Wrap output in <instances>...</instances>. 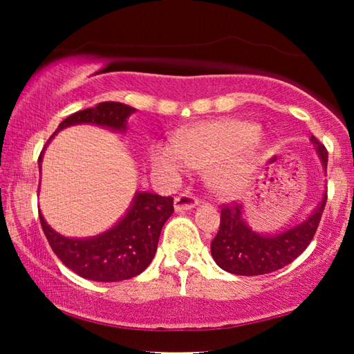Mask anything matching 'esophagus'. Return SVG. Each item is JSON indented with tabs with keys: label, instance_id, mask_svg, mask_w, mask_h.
Instances as JSON below:
<instances>
[{
	"label": "esophagus",
	"instance_id": "34e87169",
	"mask_svg": "<svg viewBox=\"0 0 354 354\" xmlns=\"http://www.w3.org/2000/svg\"><path fill=\"white\" fill-rule=\"evenodd\" d=\"M198 203L200 200L195 198L194 195L181 194L176 196L175 201H173V206H175L176 212H185V211H190V209H194L195 206H198Z\"/></svg>",
	"mask_w": 354,
	"mask_h": 354
}]
</instances>
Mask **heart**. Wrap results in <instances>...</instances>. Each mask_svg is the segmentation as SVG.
I'll return each instance as SVG.
<instances>
[{
    "mask_svg": "<svg viewBox=\"0 0 354 354\" xmlns=\"http://www.w3.org/2000/svg\"><path fill=\"white\" fill-rule=\"evenodd\" d=\"M262 151L259 127L236 118L200 122L181 128L173 143L149 149L153 165L167 175H181L189 167L207 170V181L220 195L234 196L248 189Z\"/></svg>",
    "mask_w": 354,
    "mask_h": 354,
    "instance_id": "heart-1",
    "label": "heart"
}]
</instances>
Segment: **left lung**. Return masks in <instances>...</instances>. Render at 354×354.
Wrapping results in <instances>:
<instances>
[{
	"label": "left lung",
	"instance_id": "1",
	"mask_svg": "<svg viewBox=\"0 0 354 354\" xmlns=\"http://www.w3.org/2000/svg\"><path fill=\"white\" fill-rule=\"evenodd\" d=\"M309 140L326 171V148L314 136H310ZM325 205L326 190L306 218L274 234L253 230L243 217V205L225 206L221 209L218 232L211 242L214 261L223 270L241 277H257L279 270L308 248L320 223Z\"/></svg>",
	"mask_w": 354,
	"mask_h": 354
}]
</instances>
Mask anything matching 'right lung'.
I'll return each instance as SVG.
<instances>
[{
  "label": "right lung",
  "instance_id": "1",
  "mask_svg": "<svg viewBox=\"0 0 354 354\" xmlns=\"http://www.w3.org/2000/svg\"><path fill=\"white\" fill-rule=\"evenodd\" d=\"M134 107L103 101L91 109L71 113L59 124L39 156L41 173L44 153L59 131L75 124H97L113 133H127L128 118ZM173 214L171 196H160L151 192H136L127 214L115 225L98 236L65 237L46 223L39 212L40 223L53 251L71 272L100 283H115L134 278L151 263L158 250L160 231Z\"/></svg>",
  "mask_w": 354,
  "mask_h": 354
}]
</instances>
